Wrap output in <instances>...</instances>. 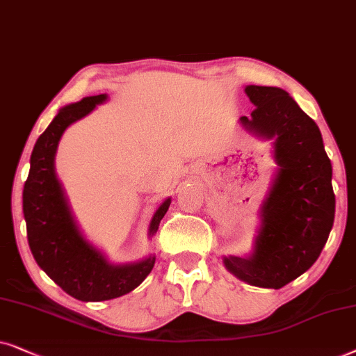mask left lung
<instances>
[{
	"label": "left lung",
	"mask_w": 356,
	"mask_h": 356,
	"mask_svg": "<svg viewBox=\"0 0 356 356\" xmlns=\"http://www.w3.org/2000/svg\"><path fill=\"white\" fill-rule=\"evenodd\" d=\"M244 92L255 108L239 123L272 141L277 169L260 205L252 250L222 257V264L249 285L278 290L309 270L327 243L335 216L332 164L319 127L290 94L254 84Z\"/></svg>",
	"instance_id": "obj_1"
}]
</instances>
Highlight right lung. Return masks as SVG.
<instances>
[{
    "label": "right lung",
    "instance_id": "1",
    "mask_svg": "<svg viewBox=\"0 0 356 356\" xmlns=\"http://www.w3.org/2000/svg\"><path fill=\"white\" fill-rule=\"evenodd\" d=\"M107 97V94L83 97L60 108L35 141L29 177L22 192L27 241L37 265L61 290L79 301H106L134 291L151 273L156 260L149 254L138 262L112 264L102 250L84 238L56 177L55 156L65 130L106 102ZM169 205L170 197L154 211L148 227L149 238L158 233Z\"/></svg>",
    "mask_w": 356,
    "mask_h": 356
}]
</instances>
